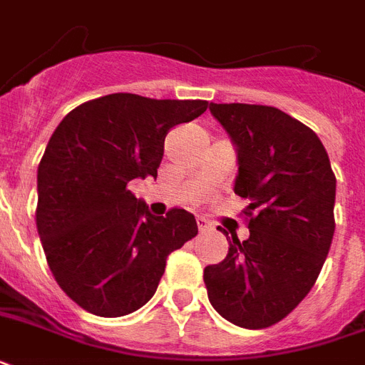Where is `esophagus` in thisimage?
I'll list each match as a JSON object with an SVG mask.
<instances>
[{
    "label": "esophagus",
    "mask_w": 365,
    "mask_h": 365,
    "mask_svg": "<svg viewBox=\"0 0 365 365\" xmlns=\"http://www.w3.org/2000/svg\"><path fill=\"white\" fill-rule=\"evenodd\" d=\"M197 227H199L200 233H208V231H212V223L205 217H197Z\"/></svg>",
    "instance_id": "obj_1"
}]
</instances>
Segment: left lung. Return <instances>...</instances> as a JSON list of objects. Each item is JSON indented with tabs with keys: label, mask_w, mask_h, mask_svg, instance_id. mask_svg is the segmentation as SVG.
Returning a JSON list of instances; mask_svg holds the SVG:
<instances>
[{
	"label": "left lung",
	"mask_w": 365,
	"mask_h": 365,
	"mask_svg": "<svg viewBox=\"0 0 365 365\" xmlns=\"http://www.w3.org/2000/svg\"><path fill=\"white\" fill-rule=\"evenodd\" d=\"M210 111L239 151L235 193L250 200V237L231 235L227 257L205 269L208 299L235 326L269 328L322 271L335 231V174L320 138L288 113L255 104Z\"/></svg>",
	"instance_id": "8db88e82"
}]
</instances>
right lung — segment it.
<instances>
[{
    "label": "right lung",
    "mask_w": 365,
    "mask_h": 365,
    "mask_svg": "<svg viewBox=\"0 0 365 365\" xmlns=\"http://www.w3.org/2000/svg\"><path fill=\"white\" fill-rule=\"evenodd\" d=\"M206 108L115 93L77 106L53 132L37 168V233L54 280L81 309L104 318L138 311L168 254L197 237L193 214L153 217L126 185L157 178L166 134Z\"/></svg>",
    "instance_id": "1"
}]
</instances>
